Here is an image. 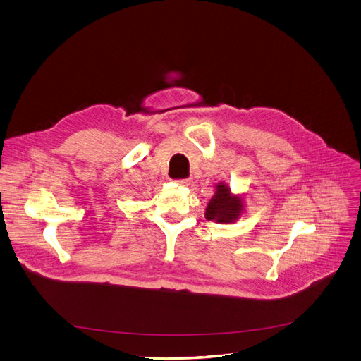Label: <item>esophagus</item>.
I'll return each mask as SVG.
<instances>
[{"mask_svg":"<svg viewBox=\"0 0 361 361\" xmlns=\"http://www.w3.org/2000/svg\"><path fill=\"white\" fill-rule=\"evenodd\" d=\"M175 182H176L178 185H182V186H185V185H189L190 179H176Z\"/></svg>","mask_w":361,"mask_h":361,"instance_id":"esophagus-1","label":"esophagus"}]
</instances>
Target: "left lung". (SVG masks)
<instances>
[{
	"label": "left lung",
	"mask_w": 361,
	"mask_h": 361,
	"mask_svg": "<svg viewBox=\"0 0 361 361\" xmlns=\"http://www.w3.org/2000/svg\"><path fill=\"white\" fill-rule=\"evenodd\" d=\"M240 211V198L230 197V189L224 185H219L214 198L208 202L205 209V219L219 223H230L239 217Z\"/></svg>",
	"instance_id": "obj_1"
}]
</instances>
